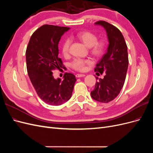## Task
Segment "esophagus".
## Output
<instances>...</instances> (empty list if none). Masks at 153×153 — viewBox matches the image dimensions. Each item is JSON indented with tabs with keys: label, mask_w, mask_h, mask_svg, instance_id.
Listing matches in <instances>:
<instances>
[{
	"label": "esophagus",
	"mask_w": 153,
	"mask_h": 153,
	"mask_svg": "<svg viewBox=\"0 0 153 153\" xmlns=\"http://www.w3.org/2000/svg\"><path fill=\"white\" fill-rule=\"evenodd\" d=\"M84 76H85V74H76V77L77 78H78V77H84Z\"/></svg>",
	"instance_id": "obj_1"
}]
</instances>
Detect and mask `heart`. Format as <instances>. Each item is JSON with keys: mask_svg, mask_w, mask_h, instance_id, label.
Returning <instances> with one entry per match:
<instances>
[{"mask_svg": "<svg viewBox=\"0 0 153 153\" xmlns=\"http://www.w3.org/2000/svg\"><path fill=\"white\" fill-rule=\"evenodd\" d=\"M77 37L85 45L90 48L91 52L95 56H100L104 53L106 49L105 42L103 40L97 41V36L95 34L88 31H82L77 34ZM71 44L70 39H66L62 44V51L64 55H67L69 51ZM92 62L90 60L75 59L71 64L72 67L78 71H84L86 65H90Z\"/></svg>", "mask_w": 153, "mask_h": 153, "instance_id": "obj_1", "label": "heart"}]
</instances>
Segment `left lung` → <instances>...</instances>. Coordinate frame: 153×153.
<instances>
[{
    "label": "left lung",
    "mask_w": 153,
    "mask_h": 153,
    "mask_svg": "<svg viewBox=\"0 0 153 153\" xmlns=\"http://www.w3.org/2000/svg\"><path fill=\"white\" fill-rule=\"evenodd\" d=\"M95 25L105 29L109 44L95 68V71L104 72L105 75L96 82L91 97L96 101L108 103L117 97L124 85L128 67L127 46L123 34L116 27L104 21L97 22Z\"/></svg>",
    "instance_id": "1"
}]
</instances>
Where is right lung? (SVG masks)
<instances>
[{"mask_svg": "<svg viewBox=\"0 0 153 153\" xmlns=\"http://www.w3.org/2000/svg\"><path fill=\"white\" fill-rule=\"evenodd\" d=\"M70 28L44 25L33 32L26 50L27 72L38 96L51 105H60L71 98L76 81L75 76L66 73L63 80L55 79L53 70L60 68L58 44Z\"/></svg>", "mask_w": 153, "mask_h": 153, "instance_id": "right-lung-1", "label": "right lung"}]
</instances>
